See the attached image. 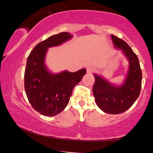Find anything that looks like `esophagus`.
I'll return each instance as SVG.
<instances>
[{
	"instance_id": "1",
	"label": "esophagus",
	"mask_w": 153,
	"mask_h": 153,
	"mask_svg": "<svg viewBox=\"0 0 153 153\" xmlns=\"http://www.w3.org/2000/svg\"><path fill=\"white\" fill-rule=\"evenodd\" d=\"M86 71L87 73H91L94 71V68L91 67H88V68H86Z\"/></svg>"
}]
</instances>
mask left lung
I'll use <instances>...</instances> for the list:
<instances>
[{
	"instance_id": "left-lung-1",
	"label": "left lung",
	"mask_w": 153,
	"mask_h": 153,
	"mask_svg": "<svg viewBox=\"0 0 153 153\" xmlns=\"http://www.w3.org/2000/svg\"><path fill=\"white\" fill-rule=\"evenodd\" d=\"M111 37L114 47L121 50L129 62L125 80L117 85L101 75L94 74L93 93L96 103L102 111L120 114L130 108L139 97L142 75L139 59L131 47L120 38L113 35Z\"/></svg>"
}]
</instances>
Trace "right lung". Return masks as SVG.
Masks as SVG:
<instances>
[{
    "mask_svg": "<svg viewBox=\"0 0 153 153\" xmlns=\"http://www.w3.org/2000/svg\"><path fill=\"white\" fill-rule=\"evenodd\" d=\"M72 38L67 32L53 35L37 44L27 57L25 92L32 107L45 116H54L62 111L70 101L74 86L86 73L85 68L75 73L65 70L53 73L45 64L48 48L59 46Z\"/></svg>",
    "mask_w": 153,
    "mask_h": 153,
    "instance_id": "obj_1",
    "label": "right lung"
}]
</instances>
